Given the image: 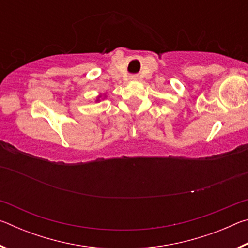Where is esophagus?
I'll list each match as a JSON object with an SVG mask.
<instances>
[{"label": "esophagus", "mask_w": 248, "mask_h": 248, "mask_svg": "<svg viewBox=\"0 0 248 248\" xmlns=\"http://www.w3.org/2000/svg\"><path fill=\"white\" fill-rule=\"evenodd\" d=\"M130 79H133V81H134V79H137V78L136 77H132V78H130Z\"/></svg>", "instance_id": "1"}]
</instances>
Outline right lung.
Here are the masks:
<instances>
[{"mask_svg":"<svg viewBox=\"0 0 248 248\" xmlns=\"http://www.w3.org/2000/svg\"><path fill=\"white\" fill-rule=\"evenodd\" d=\"M106 97H107V95H106V94H103V95L100 94V95H98V96H97V97H96L95 102H96V103H99L100 100H104V99L106 98Z\"/></svg>","mask_w":248,"mask_h":248,"instance_id":"obj_1","label":"right lung"}]
</instances>
